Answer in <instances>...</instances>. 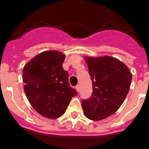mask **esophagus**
<instances>
[{
  "mask_svg": "<svg viewBox=\"0 0 149 149\" xmlns=\"http://www.w3.org/2000/svg\"><path fill=\"white\" fill-rule=\"evenodd\" d=\"M76 91H78V92H79V91H80V86H79V85H77L76 86Z\"/></svg>",
  "mask_w": 149,
  "mask_h": 149,
  "instance_id": "34e87169",
  "label": "esophagus"
}]
</instances>
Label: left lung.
Listing matches in <instances>:
<instances>
[{
    "instance_id": "1",
    "label": "left lung",
    "mask_w": 149,
    "mask_h": 149,
    "mask_svg": "<svg viewBox=\"0 0 149 149\" xmlns=\"http://www.w3.org/2000/svg\"><path fill=\"white\" fill-rule=\"evenodd\" d=\"M92 81L93 92L81 101L85 116L101 120L113 115L124 102L132 80L128 68L109 56L84 58Z\"/></svg>"
}]
</instances>
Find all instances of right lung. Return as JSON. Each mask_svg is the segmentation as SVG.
Listing matches in <instances>:
<instances>
[{
	"label": "right lung",
	"mask_w": 149,
	"mask_h": 149,
	"mask_svg": "<svg viewBox=\"0 0 149 149\" xmlns=\"http://www.w3.org/2000/svg\"><path fill=\"white\" fill-rule=\"evenodd\" d=\"M65 58L59 51H45L27 63L22 72L29 102L39 114L50 119L62 116L77 94L69 86L68 73L63 68Z\"/></svg>",
	"instance_id": "1"
}]
</instances>
